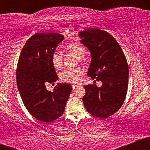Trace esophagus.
<instances>
[{"label":"esophagus","instance_id":"34e87169","mask_svg":"<svg viewBox=\"0 0 150 150\" xmlns=\"http://www.w3.org/2000/svg\"><path fill=\"white\" fill-rule=\"evenodd\" d=\"M72 86H73V89H75L77 88V87H79V86H80V85H76V84H73V85H72Z\"/></svg>","mask_w":150,"mask_h":150}]
</instances>
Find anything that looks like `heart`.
<instances>
[{
	"mask_svg": "<svg viewBox=\"0 0 150 150\" xmlns=\"http://www.w3.org/2000/svg\"><path fill=\"white\" fill-rule=\"evenodd\" d=\"M67 50L73 53L79 59H82L86 54V50L82 44L79 43L70 44L66 46ZM51 63L56 70H61L63 66V57L61 51L56 50L51 55ZM83 70L81 68H67L60 74V79L62 82L66 83H77L80 80Z\"/></svg>",
	"mask_w": 150,
	"mask_h": 150,
	"instance_id": "1",
	"label": "heart"
}]
</instances>
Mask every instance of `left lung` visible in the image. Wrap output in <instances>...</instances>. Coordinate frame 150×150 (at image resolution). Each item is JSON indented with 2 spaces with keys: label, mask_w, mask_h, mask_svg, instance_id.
Here are the masks:
<instances>
[{
  "label": "left lung",
  "mask_w": 150,
  "mask_h": 150,
  "mask_svg": "<svg viewBox=\"0 0 150 150\" xmlns=\"http://www.w3.org/2000/svg\"><path fill=\"white\" fill-rule=\"evenodd\" d=\"M79 36L92 55L87 75L103 83L100 87L90 84L84 86L86 93L82 101L90 114L106 118L119 110L126 97L129 74L126 58L116 39L106 31L89 28Z\"/></svg>",
  "instance_id": "obj_1"
}]
</instances>
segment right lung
<instances>
[{"mask_svg":"<svg viewBox=\"0 0 150 150\" xmlns=\"http://www.w3.org/2000/svg\"><path fill=\"white\" fill-rule=\"evenodd\" d=\"M64 39L58 33H36L22 48L16 70L18 88L27 111L42 123H50L61 117L73 87L58 83L53 92L46 84L58 77L51 63V55Z\"/></svg>","mask_w":150,"mask_h":150,"instance_id":"add662e5","label":"right lung"}]
</instances>
